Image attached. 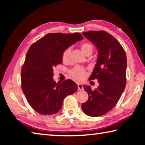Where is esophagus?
Returning a JSON list of instances; mask_svg holds the SVG:
<instances>
[{
    "label": "esophagus",
    "mask_w": 145,
    "mask_h": 145,
    "mask_svg": "<svg viewBox=\"0 0 145 145\" xmlns=\"http://www.w3.org/2000/svg\"><path fill=\"white\" fill-rule=\"evenodd\" d=\"M84 89V88H83V86L82 84H78V90H82Z\"/></svg>",
    "instance_id": "1"
}]
</instances>
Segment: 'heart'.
Segmentation results:
<instances>
[{
  "label": "heart",
  "instance_id": "1",
  "mask_svg": "<svg viewBox=\"0 0 145 145\" xmlns=\"http://www.w3.org/2000/svg\"><path fill=\"white\" fill-rule=\"evenodd\" d=\"M80 48H81L82 52L86 55L88 52H93V46L91 45L90 43H84L80 45ZM71 52V47H68L66 48L65 50L63 51L62 54V59L64 62H67L69 60L70 55ZM70 75L72 78H74L75 80H80L83 79L85 77L86 72L84 68H83L80 67H76L74 68L71 70L70 71Z\"/></svg>",
  "mask_w": 145,
  "mask_h": 145
}]
</instances>
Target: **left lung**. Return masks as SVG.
Segmentation results:
<instances>
[{"label": "left lung", "mask_w": 145, "mask_h": 145, "mask_svg": "<svg viewBox=\"0 0 145 145\" xmlns=\"http://www.w3.org/2000/svg\"><path fill=\"white\" fill-rule=\"evenodd\" d=\"M82 34L98 50L97 64L89 79L96 78L99 86L92 91L90 86L84 85L89 98L81 107L88 116H100L116 105L125 89L127 56L119 41L107 32L91 31Z\"/></svg>", "instance_id": "8db88e82"}]
</instances>
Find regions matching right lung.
Segmentation results:
<instances>
[{
    "label": "right lung",
    "mask_w": 145,
    "mask_h": 145,
    "mask_svg": "<svg viewBox=\"0 0 145 145\" xmlns=\"http://www.w3.org/2000/svg\"><path fill=\"white\" fill-rule=\"evenodd\" d=\"M84 39L79 33H48L29 48L21 70L22 89L34 110L43 115L56 114L63 100L77 91L73 80L56 83L53 68L62 63L63 51Z\"/></svg>",
    "instance_id": "1"
}]
</instances>
